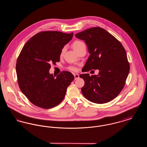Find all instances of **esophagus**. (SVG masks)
<instances>
[{
	"label": "esophagus",
	"mask_w": 147,
	"mask_h": 147,
	"mask_svg": "<svg viewBox=\"0 0 147 147\" xmlns=\"http://www.w3.org/2000/svg\"><path fill=\"white\" fill-rule=\"evenodd\" d=\"M74 76L75 78V80H77V79H78L79 78V75L78 74H74Z\"/></svg>",
	"instance_id": "obj_1"
}]
</instances>
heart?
<instances>
[{"label": "heart", "mask_w": 147, "mask_h": 147, "mask_svg": "<svg viewBox=\"0 0 147 147\" xmlns=\"http://www.w3.org/2000/svg\"><path fill=\"white\" fill-rule=\"evenodd\" d=\"M85 45L84 43L82 41H76L75 42L73 43V49H74V51L77 50V49H78L79 48H80V47L83 46ZM65 47L63 48V49H62V51H61V55H62L63 54V53L65 51ZM70 69L71 70H73V71H76L77 69L75 67H71L70 68Z\"/></svg>", "instance_id": "1"}]
</instances>
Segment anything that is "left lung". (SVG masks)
Listing matches in <instances>:
<instances>
[{
	"label": "left lung",
	"mask_w": 147,
	"mask_h": 147,
	"mask_svg": "<svg viewBox=\"0 0 147 147\" xmlns=\"http://www.w3.org/2000/svg\"><path fill=\"white\" fill-rule=\"evenodd\" d=\"M85 42L90 53L83 71L99 70L98 75L82 74L84 97L96 104H105L118 96L129 71L126 51L122 44L104 28H92L76 34Z\"/></svg>",
	"instance_id": "1"
}]
</instances>
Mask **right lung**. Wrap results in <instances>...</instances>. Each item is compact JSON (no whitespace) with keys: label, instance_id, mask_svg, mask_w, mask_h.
I'll return each mask as SVG.
<instances>
[{"label":"right lung","instance_id":"obj_1","mask_svg":"<svg viewBox=\"0 0 147 147\" xmlns=\"http://www.w3.org/2000/svg\"><path fill=\"white\" fill-rule=\"evenodd\" d=\"M73 33L43 31L32 36L24 46L17 59L16 71L22 92L34 105L51 109L60 104L74 76L64 71L54 76L51 64L60 61L62 49Z\"/></svg>","mask_w":147,"mask_h":147}]
</instances>
